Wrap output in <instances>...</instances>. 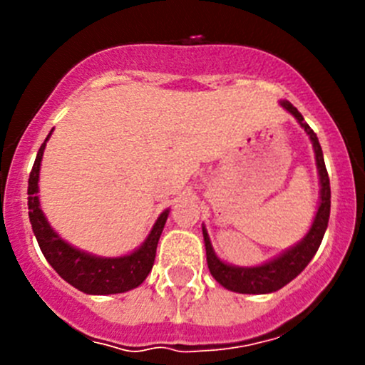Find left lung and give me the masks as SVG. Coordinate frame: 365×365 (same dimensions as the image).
<instances>
[{"label": "left lung", "instance_id": "obj_1", "mask_svg": "<svg viewBox=\"0 0 365 365\" xmlns=\"http://www.w3.org/2000/svg\"><path fill=\"white\" fill-rule=\"evenodd\" d=\"M281 106L288 113L295 116V120L304 128L305 134L309 135L312 143V150H314L316 157V168H318L319 176V201L316 215L312 219L311 227L305 233V237L300 242H297L293 247L282 251L279 256L272 257V259L264 261L263 264L257 267H237V264H230L226 261L220 259L212 247L210 242L208 231H206L203 224V238H205V249H206V261H208L210 274L213 275L220 286L235 293H245V295H264V293H274L292 282L293 279L304 270L309 264V261L314 257L316 251L319 249V244L323 240L327 226H329L330 217V180L329 173H327L325 160H323L322 146H319L318 138H316L314 130L309 127L304 121V116L298 113L297 108H293L292 102L281 101Z\"/></svg>", "mask_w": 365, "mask_h": 365}]
</instances>
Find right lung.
Returning <instances> with one entry per match:
<instances>
[{
  "mask_svg": "<svg viewBox=\"0 0 365 365\" xmlns=\"http://www.w3.org/2000/svg\"><path fill=\"white\" fill-rule=\"evenodd\" d=\"M51 134H53V130L49 132L46 141L40 146L28 180L29 222H31L40 251L49 261L51 267L60 274L61 279H65L68 284H72L79 292L88 293V295H116V293H125L138 288L152 272L157 244H159L162 230H164L165 220H168L169 208L160 213L146 240L138 249L125 254V256H95V254L73 247L53 230V226L40 208V164H42L43 150H46V143L49 141Z\"/></svg>",
  "mask_w": 365,
  "mask_h": 365,
  "instance_id": "add662e5",
  "label": "right lung"
}]
</instances>
